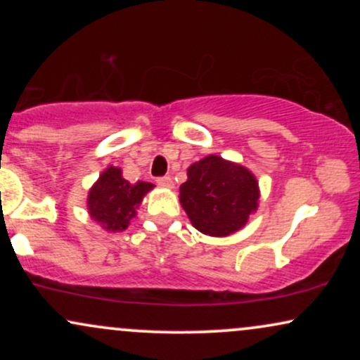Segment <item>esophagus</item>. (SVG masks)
Instances as JSON below:
<instances>
[{"instance_id":"esophagus-1","label":"esophagus","mask_w":360,"mask_h":360,"mask_svg":"<svg viewBox=\"0 0 360 360\" xmlns=\"http://www.w3.org/2000/svg\"><path fill=\"white\" fill-rule=\"evenodd\" d=\"M157 184L162 186V188H172V186H174V181H172L169 176H162V177H157Z\"/></svg>"}]
</instances>
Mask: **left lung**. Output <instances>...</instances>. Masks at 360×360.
Segmentation results:
<instances>
[{
	"label": "left lung",
	"instance_id": "1",
	"mask_svg": "<svg viewBox=\"0 0 360 360\" xmlns=\"http://www.w3.org/2000/svg\"><path fill=\"white\" fill-rule=\"evenodd\" d=\"M179 201L194 229L210 237H226L255 213L259 184L247 167L208 155L188 167Z\"/></svg>",
	"mask_w": 360,
	"mask_h": 360
}]
</instances>
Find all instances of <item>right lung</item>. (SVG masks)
Returning <instances> with one entry per match:
<instances>
[{"mask_svg": "<svg viewBox=\"0 0 360 360\" xmlns=\"http://www.w3.org/2000/svg\"><path fill=\"white\" fill-rule=\"evenodd\" d=\"M152 188L154 184L146 181L128 183L122 176V169L110 166L89 189L88 212L105 230L122 232L135 217V210Z\"/></svg>", "mask_w": 360, "mask_h": 360, "instance_id": "1", "label": "right lung"}]
</instances>
